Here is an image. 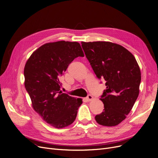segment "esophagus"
Segmentation results:
<instances>
[{"label": "esophagus", "mask_w": 158, "mask_h": 158, "mask_svg": "<svg viewBox=\"0 0 158 158\" xmlns=\"http://www.w3.org/2000/svg\"><path fill=\"white\" fill-rule=\"evenodd\" d=\"M86 100L88 101H91L93 99V97H92V95L89 94V95H88V96L86 98Z\"/></svg>", "instance_id": "esophagus-1"}]
</instances>
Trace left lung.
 Instances as JSON below:
<instances>
[{
    "mask_svg": "<svg viewBox=\"0 0 158 158\" xmlns=\"http://www.w3.org/2000/svg\"><path fill=\"white\" fill-rule=\"evenodd\" d=\"M82 48L99 79L106 89L101 96L104 110L95 119L99 125L112 127L124 120L139 92L141 72L133 55L121 45L110 42H82Z\"/></svg>",
    "mask_w": 158,
    "mask_h": 158,
    "instance_id": "1",
    "label": "left lung"
}]
</instances>
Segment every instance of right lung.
Here are the masks:
<instances>
[{"mask_svg":"<svg viewBox=\"0 0 158 158\" xmlns=\"http://www.w3.org/2000/svg\"><path fill=\"white\" fill-rule=\"evenodd\" d=\"M78 57H84L79 43L58 41L39 48L24 67V85L33 108L55 128L71 125L82 104L81 99L62 93L59 81L69 64Z\"/></svg>","mask_w":158,"mask_h":158,"instance_id":"add662e5","label":"right lung"}]
</instances>
